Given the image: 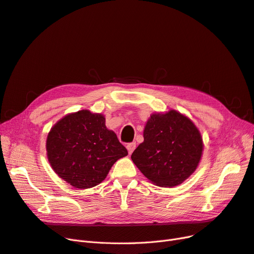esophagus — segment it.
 Here are the masks:
<instances>
[{
	"mask_svg": "<svg viewBox=\"0 0 254 254\" xmlns=\"http://www.w3.org/2000/svg\"><path fill=\"white\" fill-rule=\"evenodd\" d=\"M135 146H136V144L135 143H129V144H127V150H128V152H129V154H131L133 152V150L135 149Z\"/></svg>",
	"mask_w": 254,
	"mask_h": 254,
	"instance_id": "obj_1",
	"label": "esophagus"
}]
</instances>
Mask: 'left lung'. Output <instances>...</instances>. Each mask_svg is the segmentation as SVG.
I'll return each instance as SVG.
<instances>
[{
  "mask_svg": "<svg viewBox=\"0 0 254 254\" xmlns=\"http://www.w3.org/2000/svg\"><path fill=\"white\" fill-rule=\"evenodd\" d=\"M203 138L189 118L177 110L153 113L144 129V142L131 160L161 187H174L193 173L203 154Z\"/></svg>",
  "mask_w": 254,
  "mask_h": 254,
  "instance_id": "obj_1",
  "label": "left lung"
}]
</instances>
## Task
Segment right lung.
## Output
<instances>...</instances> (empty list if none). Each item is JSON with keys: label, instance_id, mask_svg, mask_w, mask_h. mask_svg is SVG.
Segmentation results:
<instances>
[{"label": "right lung", "instance_id": "add662e5", "mask_svg": "<svg viewBox=\"0 0 254 254\" xmlns=\"http://www.w3.org/2000/svg\"><path fill=\"white\" fill-rule=\"evenodd\" d=\"M46 150L51 168L78 189L99 185L112 165L128 154L117 134L105 125V117L89 110L61 119L49 131Z\"/></svg>", "mask_w": 254, "mask_h": 254}]
</instances>
